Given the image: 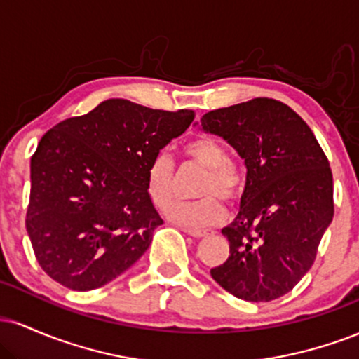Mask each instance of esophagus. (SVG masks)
<instances>
[{
  "label": "esophagus",
  "instance_id": "34e87169",
  "mask_svg": "<svg viewBox=\"0 0 359 359\" xmlns=\"http://www.w3.org/2000/svg\"><path fill=\"white\" fill-rule=\"evenodd\" d=\"M182 231L187 233L189 236H192V238H205L211 234L209 231H204V229H192V228H184Z\"/></svg>",
  "mask_w": 359,
  "mask_h": 359
}]
</instances>
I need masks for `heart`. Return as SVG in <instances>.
<instances>
[{
    "instance_id": "b5f03b06",
    "label": "heart",
    "mask_w": 359,
    "mask_h": 359,
    "mask_svg": "<svg viewBox=\"0 0 359 359\" xmlns=\"http://www.w3.org/2000/svg\"><path fill=\"white\" fill-rule=\"evenodd\" d=\"M180 151L185 162L203 168L204 175L196 191L201 199L175 205L170 219L189 228L217 224L224 217V205L219 199L234 204L245 192V167L229 158L226 147L212 137L189 140ZM147 192L155 208L163 212L175 203V167L167 155H156L151 160L147 170Z\"/></svg>"
}]
</instances>
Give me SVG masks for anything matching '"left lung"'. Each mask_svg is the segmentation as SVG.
<instances>
[{"instance_id": "8db88e82", "label": "left lung", "mask_w": 359, "mask_h": 359, "mask_svg": "<svg viewBox=\"0 0 359 359\" xmlns=\"http://www.w3.org/2000/svg\"><path fill=\"white\" fill-rule=\"evenodd\" d=\"M246 165L240 212L222 234L229 257L211 277L234 297L270 302L314 265L334 216L332 172L307 123L270 97L214 109L201 118Z\"/></svg>"}]
</instances>
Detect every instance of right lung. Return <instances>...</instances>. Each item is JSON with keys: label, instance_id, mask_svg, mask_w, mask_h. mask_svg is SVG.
<instances>
[{"label": "right lung", "instance_id": "add662e5", "mask_svg": "<svg viewBox=\"0 0 359 359\" xmlns=\"http://www.w3.org/2000/svg\"><path fill=\"white\" fill-rule=\"evenodd\" d=\"M192 109L102 101L64 119L30 162L28 236L39 265L72 290L100 288L130 269L163 224L147 192V170L194 121Z\"/></svg>", "mask_w": 359, "mask_h": 359}]
</instances>
